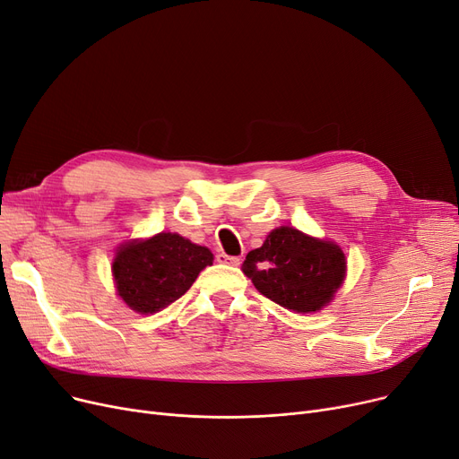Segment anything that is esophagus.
Wrapping results in <instances>:
<instances>
[{"instance_id":"34e87169","label":"esophagus","mask_w":459,"mask_h":459,"mask_svg":"<svg viewBox=\"0 0 459 459\" xmlns=\"http://www.w3.org/2000/svg\"><path fill=\"white\" fill-rule=\"evenodd\" d=\"M215 258H217V263H221V264H230V266L240 264V256H232V255H227L223 251H219L215 255Z\"/></svg>"}]
</instances>
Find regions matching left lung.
<instances>
[{"mask_svg":"<svg viewBox=\"0 0 459 459\" xmlns=\"http://www.w3.org/2000/svg\"><path fill=\"white\" fill-rule=\"evenodd\" d=\"M345 264L335 244L281 227L268 234L263 247L247 253L242 270L272 302L309 313L332 300L345 277Z\"/></svg>","mask_w":459,"mask_h":459,"instance_id":"8db88e82","label":"left lung"}]
</instances>
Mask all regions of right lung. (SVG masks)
Returning <instances> with one entry per match:
<instances>
[{
    "label": "right lung",
    "mask_w": 459,
    "mask_h": 459,
    "mask_svg": "<svg viewBox=\"0 0 459 459\" xmlns=\"http://www.w3.org/2000/svg\"><path fill=\"white\" fill-rule=\"evenodd\" d=\"M212 261L208 247L191 244L180 234L161 232L150 240L119 247L112 273L124 302L148 315L184 296Z\"/></svg>",
    "instance_id": "right-lung-1"
}]
</instances>
